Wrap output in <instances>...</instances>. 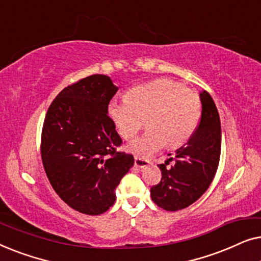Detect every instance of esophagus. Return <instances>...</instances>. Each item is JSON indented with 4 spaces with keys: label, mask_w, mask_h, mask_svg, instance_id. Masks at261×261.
I'll use <instances>...</instances> for the list:
<instances>
[{
    "label": "esophagus",
    "mask_w": 261,
    "mask_h": 261,
    "mask_svg": "<svg viewBox=\"0 0 261 261\" xmlns=\"http://www.w3.org/2000/svg\"><path fill=\"white\" fill-rule=\"evenodd\" d=\"M134 165H135V167H139V169H145V167H147L149 165V162H148V160H145V159L135 158Z\"/></svg>",
    "instance_id": "esophagus-1"
}]
</instances>
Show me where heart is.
<instances>
[{"label":"heart","mask_w":261,"mask_h":261,"mask_svg":"<svg viewBox=\"0 0 261 261\" xmlns=\"http://www.w3.org/2000/svg\"><path fill=\"white\" fill-rule=\"evenodd\" d=\"M107 113L123 139L134 137L146 119L147 129L126 148L148 158L165 144L176 148L191 138L201 117V99L178 82L160 78L129 89L124 101L109 103Z\"/></svg>","instance_id":"1"}]
</instances>
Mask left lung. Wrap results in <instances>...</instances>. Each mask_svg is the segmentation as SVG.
Here are the masks:
<instances>
[{
    "label": "left lung",
    "mask_w": 261,
    "mask_h": 261,
    "mask_svg": "<svg viewBox=\"0 0 261 261\" xmlns=\"http://www.w3.org/2000/svg\"><path fill=\"white\" fill-rule=\"evenodd\" d=\"M202 114L198 127L173 158L160 164L162 180L151 188V198L167 212L191 205L206 191L215 177L221 154V121L215 102L208 92H199ZM172 159L170 168L166 165Z\"/></svg>",
    "instance_id": "left-lung-1"
}]
</instances>
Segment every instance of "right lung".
<instances>
[{
    "label": "right lung",
    "instance_id": "obj_1",
    "mask_svg": "<svg viewBox=\"0 0 261 261\" xmlns=\"http://www.w3.org/2000/svg\"><path fill=\"white\" fill-rule=\"evenodd\" d=\"M119 88L110 77L92 74L63 89L46 113L41 158L52 188L71 208L87 215L106 213L115 189L134 165L108 113Z\"/></svg>",
    "mask_w": 261,
    "mask_h": 261
}]
</instances>
